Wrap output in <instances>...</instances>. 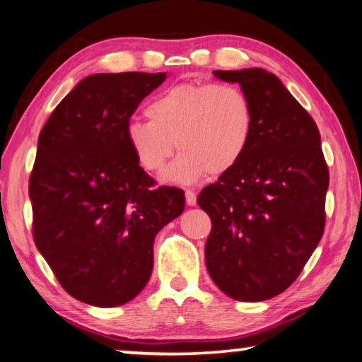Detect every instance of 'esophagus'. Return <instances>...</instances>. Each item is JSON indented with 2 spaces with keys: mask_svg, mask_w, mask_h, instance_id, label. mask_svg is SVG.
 I'll use <instances>...</instances> for the list:
<instances>
[{
  "mask_svg": "<svg viewBox=\"0 0 362 362\" xmlns=\"http://www.w3.org/2000/svg\"><path fill=\"white\" fill-rule=\"evenodd\" d=\"M185 198H187V204L188 206H195L197 204V193L193 190H187L185 192Z\"/></svg>",
  "mask_w": 362,
  "mask_h": 362,
  "instance_id": "esophagus-1",
  "label": "esophagus"
}]
</instances>
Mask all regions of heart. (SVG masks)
I'll use <instances>...</instances> for the list:
<instances>
[{
  "label": "heart",
  "mask_w": 362,
  "mask_h": 362,
  "mask_svg": "<svg viewBox=\"0 0 362 362\" xmlns=\"http://www.w3.org/2000/svg\"><path fill=\"white\" fill-rule=\"evenodd\" d=\"M148 122L132 120L125 138L136 163L159 172L180 149L163 179L190 185L211 172L223 175L244 159L252 143L255 112L250 97L228 83H180L146 107Z\"/></svg>",
  "instance_id": "b5f03b06"
}]
</instances>
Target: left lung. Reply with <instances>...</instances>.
Segmentation results:
<instances>
[{
    "mask_svg": "<svg viewBox=\"0 0 362 362\" xmlns=\"http://www.w3.org/2000/svg\"><path fill=\"white\" fill-rule=\"evenodd\" d=\"M213 74L245 90L255 128L244 159L198 195L211 218L206 268L229 298L267 300L296 281L325 229L330 175L320 133L274 74L262 68Z\"/></svg>",
    "mask_w": 362,
    "mask_h": 362,
    "instance_id": "obj_1",
    "label": "left lung"
}]
</instances>
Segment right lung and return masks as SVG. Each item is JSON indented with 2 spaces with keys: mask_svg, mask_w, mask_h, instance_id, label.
Listing matches in <instances>:
<instances>
[{
  "mask_svg": "<svg viewBox=\"0 0 362 362\" xmlns=\"http://www.w3.org/2000/svg\"><path fill=\"white\" fill-rule=\"evenodd\" d=\"M165 73L84 78L43 125L29 180L32 234L58 283L95 307L141 293L154 237L185 206L180 188L158 187L136 163L125 129Z\"/></svg>",
  "mask_w": 362,
  "mask_h": 362,
  "instance_id": "1",
  "label": "right lung"
}]
</instances>
